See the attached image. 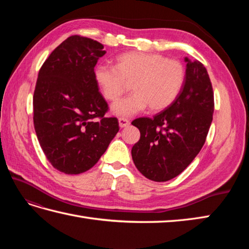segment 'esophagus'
<instances>
[{"label":"esophagus","instance_id":"esophagus-1","mask_svg":"<svg viewBox=\"0 0 249 249\" xmlns=\"http://www.w3.org/2000/svg\"><path fill=\"white\" fill-rule=\"evenodd\" d=\"M119 124H120V127H126V126L129 125V120L126 119V118H119Z\"/></svg>","mask_w":249,"mask_h":249}]
</instances>
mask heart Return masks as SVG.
I'll list each match as a JSON object with an SVG mask.
<instances>
[{"mask_svg":"<svg viewBox=\"0 0 249 249\" xmlns=\"http://www.w3.org/2000/svg\"><path fill=\"white\" fill-rule=\"evenodd\" d=\"M94 77L109 102L119 99L131 83L134 93L112 106L114 113L129 116L147 106L151 111L168 108L181 93L186 72L177 60H168L158 53L131 51L116 57L114 66H96Z\"/></svg>","mask_w":249,"mask_h":249,"instance_id":"1","label":"heart"}]
</instances>
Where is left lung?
Returning a JSON list of instances; mask_svg holds the SVG:
<instances>
[{"mask_svg": "<svg viewBox=\"0 0 249 249\" xmlns=\"http://www.w3.org/2000/svg\"><path fill=\"white\" fill-rule=\"evenodd\" d=\"M186 77L178 98L153 118L136 119L140 139L131 149L137 169L155 182L183 172L205 142L214 112V93L206 68L185 57Z\"/></svg>", "mask_w": 249, "mask_h": 249, "instance_id": "8db88e82", "label": "left lung"}]
</instances>
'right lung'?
<instances>
[{
    "mask_svg": "<svg viewBox=\"0 0 249 249\" xmlns=\"http://www.w3.org/2000/svg\"><path fill=\"white\" fill-rule=\"evenodd\" d=\"M98 41L73 35L41 66L33 96L37 139L47 160L65 174L88 171L119 131L106 118L108 104L98 91L94 67L105 55Z\"/></svg>",
    "mask_w": 249,
    "mask_h": 249,
    "instance_id": "right-lung-1",
    "label": "right lung"
}]
</instances>
